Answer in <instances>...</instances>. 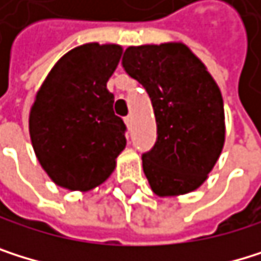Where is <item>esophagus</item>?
Wrapping results in <instances>:
<instances>
[{"mask_svg":"<svg viewBox=\"0 0 261 261\" xmlns=\"http://www.w3.org/2000/svg\"><path fill=\"white\" fill-rule=\"evenodd\" d=\"M124 123H126L127 127H130V126H132V116H126V118H124Z\"/></svg>","mask_w":261,"mask_h":261,"instance_id":"1","label":"esophagus"}]
</instances>
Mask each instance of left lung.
<instances>
[{
  "instance_id": "8db88e82",
  "label": "left lung",
  "mask_w": 261,
  "mask_h": 261,
  "mask_svg": "<svg viewBox=\"0 0 261 261\" xmlns=\"http://www.w3.org/2000/svg\"><path fill=\"white\" fill-rule=\"evenodd\" d=\"M123 67L152 101L157 141L143 171L160 198L199 188L226 141L221 90L202 60L182 42L129 46Z\"/></svg>"
}]
</instances>
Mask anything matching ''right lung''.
<instances>
[{"label": "right lung", "instance_id": "1", "mask_svg": "<svg viewBox=\"0 0 261 261\" xmlns=\"http://www.w3.org/2000/svg\"><path fill=\"white\" fill-rule=\"evenodd\" d=\"M123 46L85 43L63 54L38 88L29 112V135L49 179L71 191L104 184L126 148V126L113 112L107 81Z\"/></svg>", "mask_w": 261, "mask_h": 261}]
</instances>
